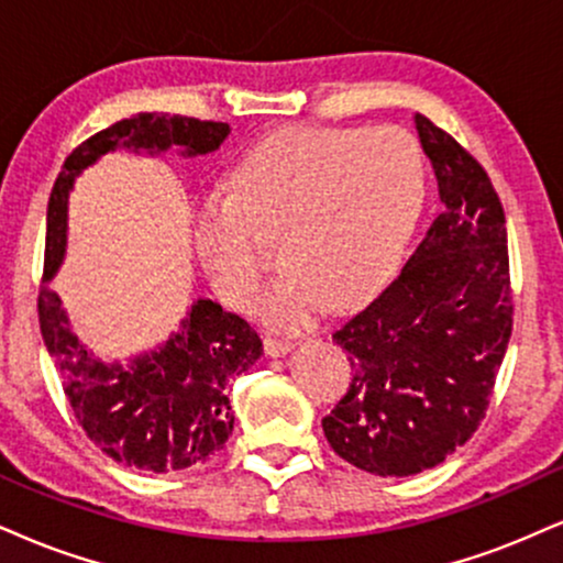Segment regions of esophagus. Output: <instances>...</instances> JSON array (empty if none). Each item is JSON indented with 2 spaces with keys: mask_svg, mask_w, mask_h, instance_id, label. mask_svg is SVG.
<instances>
[{
  "mask_svg": "<svg viewBox=\"0 0 563 563\" xmlns=\"http://www.w3.org/2000/svg\"><path fill=\"white\" fill-rule=\"evenodd\" d=\"M292 346H295V339H292V336L266 334V355H271V357L287 355V352L292 350Z\"/></svg>",
  "mask_w": 563,
  "mask_h": 563,
  "instance_id": "1",
  "label": "esophagus"
}]
</instances>
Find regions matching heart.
<instances>
[{
	"mask_svg": "<svg viewBox=\"0 0 563 563\" xmlns=\"http://www.w3.org/2000/svg\"><path fill=\"white\" fill-rule=\"evenodd\" d=\"M200 203L198 258L232 308L258 300V232H284L289 274L263 295V316L300 329L334 300L350 308L391 282L418 229L428 166L405 128H287L250 148Z\"/></svg>",
	"mask_w": 563,
	"mask_h": 563,
	"instance_id": "1",
	"label": "heart"
}]
</instances>
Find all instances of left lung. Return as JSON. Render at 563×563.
<instances>
[{
  "label": "left lung",
  "mask_w": 563,
  "mask_h": 563,
  "mask_svg": "<svg viewBox=\"0 0 563 563\" xmlns=\"http://www.w3.org/2000/svg\"><path fill=\"white\" fill-rule=\"evenodd\" d=\"M443 211L376 300L334 331L352 384L323 433L344 462L380 477L441 464L485 418L511 336L506 219L488 172L415 114Z\"/></svg>",
  "instance_id": "1"
}]
</instances>
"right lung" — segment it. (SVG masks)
<instances>
[{
  "label": "right lung",
  "mask_w": 563,
  "mask_h": 563,
  "mask_svg": "<svg viewBox=\"0 0 563 563\" xmlns=\"http://www.w3.org/2000/svg\"><path fill=\"white\" fill-rule=\"evenodd\" d=\"M229 135L227 122L141 112L90 135L62 164L46 211L44 279L38 289V323L75 418L103 454L143 473L196 467L224 449L234 428L229 378L263 355V342L245 318L219 302L198 300L183 329L128 367L101 363L69 329L67 313L48 282L67 247V196L75 177L117 148H179L183 156L217 151Z\"/></svg>",
  "instance_id": "right-lung-1"
}]
</instances>
